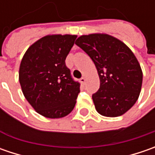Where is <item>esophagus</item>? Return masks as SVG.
I'll return each instance as SVG.
<instances>
[{
	"label": "esophagus",
	"mask_w": 155,
	"mask_h": 155,
	"mask_svg": "<svg viewBox=\"0 0 155 155\" xmlns=\"http://www.w3.org/2000/svg\"><path fill=\"white\" fill-rule=\"evenodd\" d=\"M85 81H86V78H80V83L82 84H84L85 83Z\"/></svg>",
	"instance_id": "obj_1"
}]
</instances>
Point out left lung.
<instances>
[{
  "label": "left lung",
  "instance_id": "left-lung-1",
  "mask_svg": "<svg viewBox=\"0 0 155 155\" xmlns=\"http://www.w3.org/2000/svg\"><path fill=\"white\" fill-rule=\"evenodd\" d=\"M77 45L95 64L100 88L92 95L100 115L116 117L132 108L140 96L142 71L137 58L123 42L105 33L82 35Z\"/></svg>",
  "mask_w": 155,
  "mask_h": 155
}]
</instances>
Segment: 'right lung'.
<instances>
[{
    "mask_svg": "<svg viewBox=\"0 0 155 155\" xmlns=\"http://www.w3.org/2000/svg\"><path fill=\"white\" fill-rule=\"evenodd\" d=\"M77 35H46L26 51L20 65L19 81L25 97L47 118H61L74 109L80 84L73 80L65 58Z\"/></svg>",
    "mask_w": 155,
    "mask_h": 155,
    "instance_id": "obj_1",
    "label": "right lung"
}]
</instances>
